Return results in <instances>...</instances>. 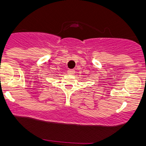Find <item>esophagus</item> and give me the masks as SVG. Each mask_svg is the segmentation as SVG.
Segmentation results:
<instances>
[{
    "label": "esophagus",
    "mask_w": 146,
    "mask_h": 146,
    "mask_svg": "<svg viewBox=\"0 0 146 146\" xmlns=\"http://www.w3.org/2000/svg\"><path fill=\"white\" fill-rule=\"evenodd\" d=\"M74 72H75L74 70H68V74H74Z\"/></svg>",
    "instance_id": "esophagus-1"
}]
</instances>
